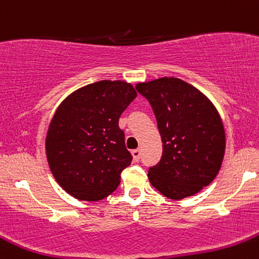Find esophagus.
<instances>
[{"label": "esophagus", "mask_w": 259, "mask_h": 259, "mask_svg": "<svg viewBox=\"0 0 259 259\" xmlns=\"http://www.w3.org/2000/svg\"><path fill=\"white\" fill-rule=\"evenodd\" d=\"M132 155H133V159H134L135 162H138V160L140 159V155H142V152H140V149H134L132 152Z\"/></svg>", "instance_id": "esophagus-1"}]
</instances>
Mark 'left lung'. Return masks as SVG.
<instances>
[{
  "label": "left lung",
  "mask_w": 259,
  "mask_h": 259,
  "mask_svg": "<svg viewBox=\"0 0 259 259\" xmlns=\"http://www.w3.org/2000/svg\"><path fill=\"white\" fill-rule=\"evenodd\" d=\"M149 101L163 143L159 163L148 170L154 188L172 200L200 192L217 177L225 130L217 107L201 91L175 77L135 86Z\"/></svg>",
  "instance_id": "obj_1"
}]
</instances>
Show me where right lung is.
<instances>
[{
	"instance_id": "obj_1",
	"label": "right lung",
	"mask_w": 259,
	"mask_h": 259,
	"mask_svg": "<svg viewBox=\"0 0 259 259\" xmlns=\"http://www.w3.org/2000/svg\"><path fill=\"white\" fill-rule=\"evenodd\" d=\"M137 97L124 81H100L81 87L55 110L45 139L48 164L71 196L100 201L111 195L132 163L120 115Z\"/></svg>"
}]
</instances>
